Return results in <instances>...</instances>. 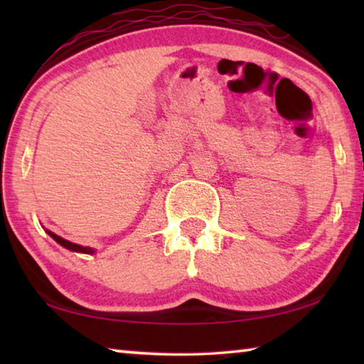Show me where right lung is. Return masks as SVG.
Instances as JSON below:
<instances>
[{"instance_id": "obj_1", "label": "right lung", "mask_w": 364, "mask_h": 364, "mask_svg": "<svg viewBox=\"0 0 364 364\" xmlns=\"http://www.w3.org/2000/svg\"><path fill=\"white\" fill-rule=\"evenodd\" d=\"M46 232L49 234V236H51L54 241H56L58 244H60L63 245V247H65L67 250H72V252H80V254H95V249L93 247H83V245H80V244H75V242H70V241H67V239H64V237H60V236H58V234H54L53 231H49V230H46Z\"/></svg>"}]
</instances>
